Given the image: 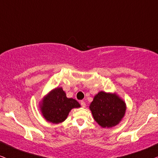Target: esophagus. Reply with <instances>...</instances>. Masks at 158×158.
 Masks as SVG:
<instances>
[{
	"label": "esophagus",
	"instance_id": "obj_1",
	"mask_svg": "<svg viewBox=\"0 0 158 158\" xmlns=\"http://www.w3.org/2000/svg\"><path fill=\"white\" fill-rule=\"evenodd\" d=\"M80 103H81V105L82 107H83V108L85 107V103L83 101H80Z\"/></svg>",
	"mask_w": 158,
	"mask_h": 158
}]
</instances>
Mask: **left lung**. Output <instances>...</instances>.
Masks as SVG:
<instances>
[{
	"mask_svg": "<svg viewBox=\"0 0 158 158\" xmlns=\"http://www.w3.org/2000/svg\"><path fill=\"white\" fill-rule=\"evenodd\" d=\"M94 119L103 128L119 124L125 115L126 103L117 94L100 91L89 106Z\"/></svg>",
	"mask_w": 158,
	"mask_h": 158,
	"instance_id": "1",
	"label": "left lung"
}]
</instances>
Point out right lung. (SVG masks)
<instances>
[{"instance_id":"obj_1","label":"right lung","mask_w":158,"mask_h":158,"mask_svg":"<svg viewBox=\"0 0 158 158\" xmlns=\"http://www.w3.org/2000/svg\"><path fill=\"white\" fill-rule=\"evenodd\" d=\"M79 107H81L80 103L75 99L68 98L62 88L52 90L40 103V111L44 118L53 124L64 122L71 110Z\"/></svg>"}]
</instances>
